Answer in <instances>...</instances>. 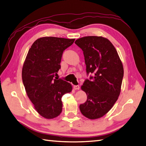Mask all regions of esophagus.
<instances>
[{
	"instance_id": "34e87169",
	"label": "esophagus",
	"mask_w": 146,
	"mask_h": 146,
	"mask_svg": "<svg viewBox=\"0 0 146 146\" xmlns=\"http://www.w3.org/2000/svg\"><path fill=\"white\" fill-rule=\"evenodd\" d=\"M74 89L75 90H79L80 89L79 86H74Z\"/></svg>"
}]
</instances>
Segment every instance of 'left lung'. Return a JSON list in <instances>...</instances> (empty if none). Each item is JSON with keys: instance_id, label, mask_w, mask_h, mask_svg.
<instances>
[{"instance_id": "1", "label": "left lung", "mask_w": 146, "mask_h": 146, "mask_svg": "<svg viewBox=\"0 0 146 146\" xmlns=\"http://www.w3.org/2000/svg\"><path fill=\"white\" fill-rule=\"evenodd\" d=\"M75 44L83 51L87 74H93L81 86L87 98L79 106L80 111L87 118L99 119L117 101L124 68L117 50L108 38L87 36L77 39Z\"/></svg>"}]
</instances>
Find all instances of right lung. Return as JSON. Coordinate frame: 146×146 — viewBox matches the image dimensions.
Segmentation results:
<instances>
[{
  "mask_svg": "<svg viewBox=\"0 0 146 146\" xmlns=\"http://www.w3.org/2000/svg\"><path fill=\"white\" fill-rule=\"evenodd\" d=\"M75 39L44 37L38 38L29 50L22 71L27 95L43 117L53 119L62 111V97L72 91L70 84L58 79L64 51Z\"/></svg>",
  "mask_w": 146,
  "mask_h": 146,
  "instance_id": "right-lung-1",
  "label": "right lung"
}]
</instances>
